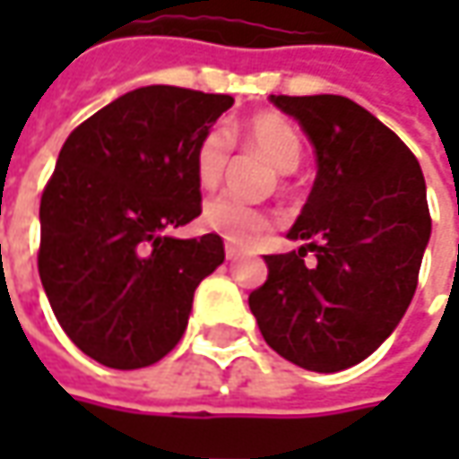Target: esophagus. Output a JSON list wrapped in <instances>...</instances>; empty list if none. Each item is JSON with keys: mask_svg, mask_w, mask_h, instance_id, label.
<instances>
[{"mask_svg": "<svg viewBox=\"0 0 459 459\" xmlns=\"http://www.w3.org/2000/svg\"><path fill=\"white\" fill-rule=\"evenodd\" d=\"M224 255H227V260H235V257H239V247H235V245H224Z\"/></svg>", "mask_w": 459, "mask_h": 459, "instance_id": "34e87169", "label": "esophagus"}]
</instances>
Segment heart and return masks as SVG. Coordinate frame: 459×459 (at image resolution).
I'll return each mask as SVG.
<instances>
[{
    "mask_svg": "<svg viewBox=\"0 0 459 459\" xmlns=\"http://www.w3.org/2000/svg\"><path fill=\"white\" fill-rule=\"evenodd\" d=\"M239 137L245 148L263 152L278 170L291 173L304 158V140L296 130L291 119L281 115H255L247 122H242L238 130L227 134L221 127H209L199 137L196 151H194V173L202 188H217L230 168L232 158V140ZM204 224L217 232L220 238L235 245H250L255 242L268 227L271 217L268 212L242 204L232 196H217L204 206Z\"/></svg>",
    "mask_w": 459,
    "mask_h": 459,
    "instance_id": "b5f03b06",
    "label": "heart"
}]
</instances>
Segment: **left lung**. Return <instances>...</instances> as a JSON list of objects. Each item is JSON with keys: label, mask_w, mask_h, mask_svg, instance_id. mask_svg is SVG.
I'll use <instances>...</instances> for the list:
<instances>
[{"label": "left lung", "mask_w": 459, "mask_h": 459, "mask_svg": "<svg viewBox=\"0 0 459 459\" xmlns=\"http://www.w3.org/2000/svg\"><path fill=\"white\" fill-rule=\"evenodd\" d=\"M271 101L311 140L316 178L286 235L304 245L265 255L268 281L250 293V311L281 358L337 373L373 355L414 299L432 235L427 184L414 152L352 99Z\"/></svg>", "instance_id": "8db88e82"}]
</instances>
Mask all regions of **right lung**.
<instances>
[{"label": "right lung", "instance_id": "add662e5", "mask_svg": "<svg viewBox=\"0 0 459 459\" xmlns=\"http://www.w3.org/2000/svg\"><path fill=\"white\" fill-rule=\"evenodd\" d=\"M232 104L143 86L63 143L40 199L38 271L58 325L91 360L145 368L184 337L194 291L224 263V245L168 232L202 214L194 151Z\"/></svg>", "mask_w": 459, "mask_h": 459}]
</instances>
